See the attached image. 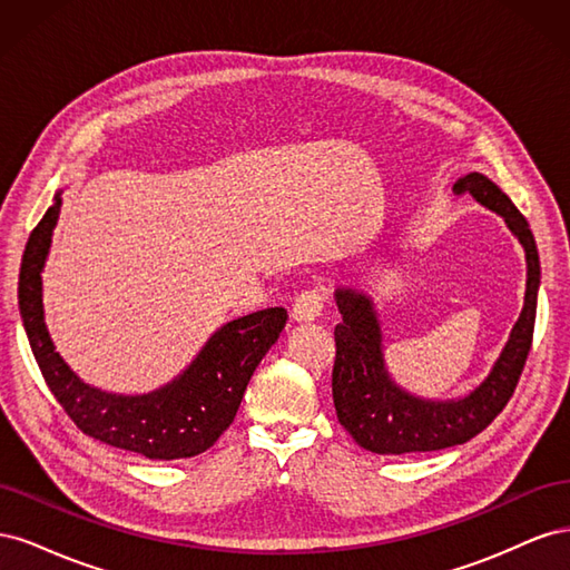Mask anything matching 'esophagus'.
I'll list each match as a JSON object with an SVG mask.
<instances>
[{"mask_svg":"<svg viewBox=\"0 0 570 570\" xmlns=\"http://www.w3.org/2000/svg\"><path fill=\"white\" fill-rule=\"evenodd\" d=\"M327 302V289L323 285H312L299 292L295 304H292V318L295 321H316Z\"/></svg>","mask_w":570,"mask_h":570,"instance_id":"1","label":"esophagus"}]
</instances>
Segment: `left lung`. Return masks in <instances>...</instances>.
<instances>
[{"mask_svg": "<svg viewBox=\"0 0 570 570\" xmlns=\"http://www.w3.org/2000/svg\"><path fill=\"white\" fill-rule=\"evenodd\" d=\"M454 193L473 195L482 206L504 216L511 233L521 239L528 262L523 312L485 383L459 402H425L390 381L371 299L352 289H337L342 321L335 325L333 402L344 430L356 444L375 454L435 452L482 433L509 404L532 347L540 256L525 216L502 189L480 174L459 178Z\"/></svg>", "mask_w": 570, "mask_h": 570, "instance_id": "1", "label": "left lung"}]
</instances>
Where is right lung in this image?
<instances>
[{
  "instance_id": "add662e5",
  "label": "right lung",
  "mask_w": 570,
  "mask_h": 570,
  "mask_svg": "<svg viewBox=\"0 0 570 570\" xmlns=\"http://www.w3.org/2000/svg\"><path fill=\"white\" fill-rule=\"evenodd\" d=\"M59 206L57 195L32 228L19 273L21 318L47 387L78 430L118 450L164 461L206 452L230 428L249 377L278 340L287 312L273 306L223 325L178 381L151 394L116 396L88 387L55 352L42 318L40 273Z\"/></svg>"
}]
</instances>
